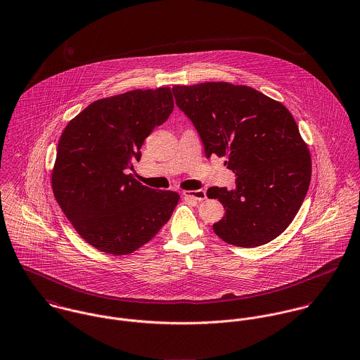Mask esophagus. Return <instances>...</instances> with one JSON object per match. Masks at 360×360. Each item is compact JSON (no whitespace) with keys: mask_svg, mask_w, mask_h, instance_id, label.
Returning a JSON list of instances; mask_svg holds the SVG:
<instances>
[{"mask_svg":"<svg viewBox=\"0 0 360 360\" xmlns=\"http://www.w3.org/2000/svg\"><path fill=\"white\" fill-rule=\"evenodd\" d=\"M184 196L189 198V199L198 200V201L205 200V198H207L205 192L202 189H199V191H185Z\"/></svg>","mask_w":360,"mask_h":360,"instance_id":"obj_1","label":"esophagus"}]
</instances>
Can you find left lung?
<instances>
[{"mask_svg": "<svg viewBox=\"0 0 360 360\" xmlns=\"http://www.w3.org/2000/svg\"><path fill=\"white\" fill-rule=\"evenodd\" d=\"M172 94L198 129L205 156H225L236 175L233 191H207L225 208L212 225L215 235L245 248L276 239L297 215L312 172L291 113L262 92L229 82L174 85Z\"/></svg>", "mask_w": 360, "mask_h": 360, "instance_id": "obj_1", "label": "left lung"}]
</instances>
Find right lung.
<instances>
[{"mask_svg": "<svg viewBox=\"0 0 360 360\" xmlns=\"http://www.w3.org/2000/svg\"><path fill=\"white\" fill-rule=\"evenodd\" d=\"M168 86L95 101L70 121L58 143L52 191L82 239L115 255L134 252L168 222L179 195L143 186L127 169L172 113Z\"/></svg>", "mask_w": 360, "mask_h": 360, "instance_id": "1", "label": "right lung"}]
</instances>
